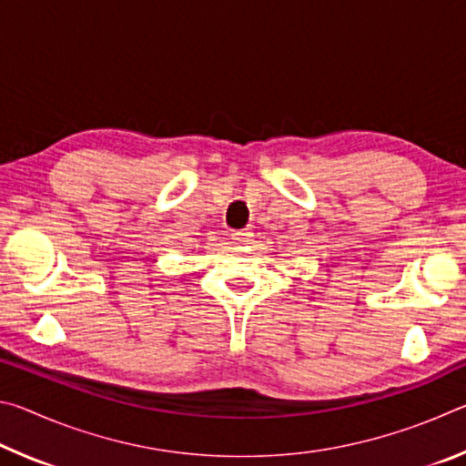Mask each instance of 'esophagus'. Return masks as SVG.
<instances>
[{
	"mask_svg": "<svg viewBox=\"0 0 466 466\" xmlns=\"http://www.w3.org/2000/svg\"><path fill=\"white\" fill-rule=\"evenodd\" d=\"M252 238V232L250 230H236L232 232V240L236 244H248Z\"/></svg>",
	"mask_w": 466,
	"mask_h": 466,
	"instance_id": "34e87169",
	"label": "esophagus"
}]
</instances>
